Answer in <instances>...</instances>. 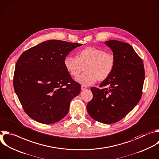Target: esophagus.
<instances>
[{
  "label": "esophagus",
  "instance_id": "esophagus-1",
  "mask_svg": "<svg viewBox=\"0 0 159 159\" xmlns=\"http://www.w3.org/2000/svg\"><path fill=\"white\" fill-rule=\"evenodd\" d=\"M85 89H87V87H85V86H84V85H82V87H81V90H85Z\"/></svg>",
  "mask_w": 159,
  "mask_h": 159
}]
</instances>
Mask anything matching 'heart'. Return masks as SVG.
I'll list each match as a JSON object with an SVG mask.
<instances>
[{
  "instance_id": "obj_1",
  "label": "heart",
  "mask_w": 159,
  "mask_h": 159,
  "mask_svg": "<svg viewBox=\"0 0 159 159\" xmlns=\"http://www.w3.org/2000/svg\"><path fill=\"white\" fill-rule=\"evenodd\" d=\"M115 62L112 54L95 47H86L77 52L76 58L67 56L64 61L66 69L73 77L77 76L85 68V72L75 79L84 86L92 85L97 80H106L112 74Z\"/></svg>"
}]
</instances>
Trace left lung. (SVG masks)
Returning <instances> with one entry per match:
<instances>
[{
    "instance_id": "left-lung-1",
    "label": "left lung",
    "mask_w": 159,
    "mask_h": 159,
    "mask_svg": "<svg viewBox=\"0 0 159 159\" xmlns=\"http://www.w3.org/2000/svg\"><path fill=\"white\" fill-rule=\"evenodd\" d=\"M112 51L115 67L98 89L92 87L93 98L87 105L90 116L99 122L110 124L125 117L139 103L145 79L140 57L129 43L116 40L104 42Z\"/></svg>"
}]
</instances>
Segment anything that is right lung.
<instances>
[{"instance_id":"add662e5","label":"right lung","mask_w":159,"mask_h":159,"mask_svg":"<svg viewBox=\"0 0 159 159\" xmlns=\"http://www.w3.org/2000/svg\"><path fill=\"white\" fill-rule=\"evenodd\" d=\"M80 43L48 40L25 51L14 75L15 92L25 113L34 120L52 124L62 119L71 100L80 92L66 69V56Z\"/></svg>"}]
</instances>
